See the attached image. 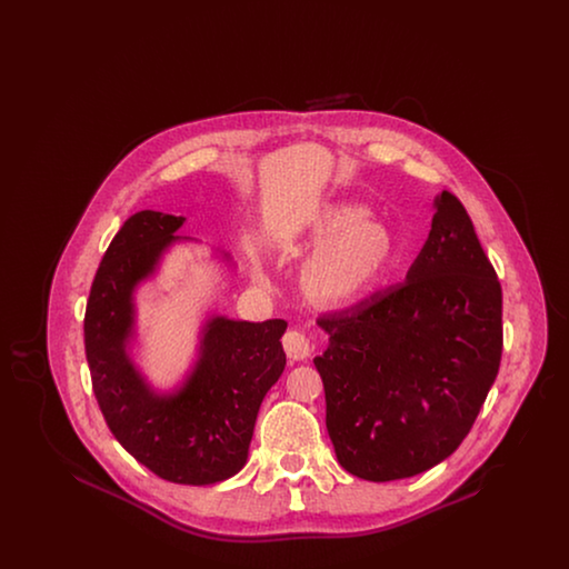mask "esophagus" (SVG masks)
<instances>
[{
	"label": "esophagus",
	"instance_id": "1",
	"mask_svg": "<svg viewBox=\"0 0 569 569\" xmlns=\"http://www.w3.org/2000/svg\"><path fill=\"white\" fill-rule=\"evenodd\" d=\"M283 350L290 360H305L311 353V341L302 330H288L283 335Z\"/></svg>",
	"mask_w": 569,
	"mask_h": 569
}]
</instances>
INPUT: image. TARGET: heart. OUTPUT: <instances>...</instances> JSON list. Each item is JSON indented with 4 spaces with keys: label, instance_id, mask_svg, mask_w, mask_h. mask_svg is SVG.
<instances>
[{
    "label": "heart",
    "instance_id": "b5f03b06",
    "mask_svg": "<svg viewBox=\"0 0 569 569\" xmlns=\"http://www.w3.org/2000/svg\"><path fill=\"white\" fill-rule=\"evenodd\" d=\"M322 244L307 269L309 290L326 302H346L376 286L395 256V237L362 204L332 207L316 228Z\"/></svg>",
    "mask_w": 569,
    "mask_h": 569
}]
</instances>
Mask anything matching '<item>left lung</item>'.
I'll list each match as a JSON object with an SVG mask.
<instances>
[{
	"label": "left lung",
	"instance_id": "8db88e82",
	"mask_svg": "<svg viewBox=\"0 0 569 569\" xmlns=\"http://www.w3.org/2000/svg\"><path fill=\"white\" fill-rule=\"evenodd\" d=\"M435 207L406 283L318 318L326 429L341 467L371 482L448 459L499 373L501 283L459 198L441 191Z\"/></svg>",
	"mask_w": 569,
	"mask_h": 569
}]
</instances>
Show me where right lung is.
Segmentation results:
<instances>
[{"label":"right lung","instance_id":"obj_1","mask_svg":"<svg viewBox=\"0 0 569 569\" xmlns=\"http://www.w3.org/2000/svg\"><path fill=\"white\" fill-rule=\"evenodd\" d=\"M183 217L140 211L110 241L84 311L93 395L114 439L174 485H216L243 469L264 395L283 373L286 320H211L202 356L177 397H153L126 356L134 286L153 271Z\"/></svg>","mask_w":569,"mask_h":569}]
</instances>
